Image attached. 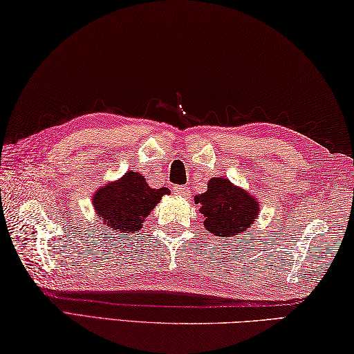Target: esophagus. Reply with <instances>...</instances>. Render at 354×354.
<instances>
[{
    "label": "esophagus",
    "mask_w": 354,
    "mask_h": 354,
    "mask_svg": "<svg viewBox=\"0 0 354 354\" xmlns=\"http://www.w3.org/2000/svg\"><path fill=\"white\" fill-rule=\"evenodd\" d=\"M173 194L178 196H183V198H189L190 190L187 185H175V187H173Z\"/></svg>",
    "instance_id": "34e87169"
}]
</instances>
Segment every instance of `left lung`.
Here are the masks:
<instances>
[{"mask_svg":"<svg viewBox=\"0 0 354 354\" xmlns=\"http://www.w3.org/2000/svg\"><path fill=\"white\" fill-rule=\"evenodd\" d=\"M195 203L201 204L204 227L216 236L246 234L260 214L259 201L226 178L209 179L207 192L195 196Z\"/></svg>","mask_w":354,"mask_h":354,"instance_id":"obj_1","label":"left lung"}]
</instances>
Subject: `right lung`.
<instances>
[{"instance_id":"right-lung-1","label":"right lung","mask_w":354,"mask_h":354,"mask_svg":"<svg viewBox=\"0 0 354 354\" xmlns=\"http://www.w3.org/2000/svg\"><path fill=\"white\" fill-rule=\"evenodd\" d=\"M164 195H170L167 187L151 189L140 173L127 171L118 181L95 190L93 205L102 226L127 235L140 230Z\"/></svg>"}]
</instances>
